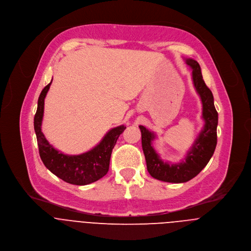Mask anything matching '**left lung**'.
I'll return each mask as SVG.
<instances>
[{
    "label": "left lung",
    "mask_w": 251,
    "mask_h": 251,
    "mask_svg": "<svg viewBox=\"0 0 251 251\" xmlns=\"http://www.w3.org/2000/svg\"><path fill=\"white\" fill-rule=\"evenodd\" d=\"M186 64L192 69V79L202 101V118L205 125L185 160L175 165L164 163L151 145L154 133L139 126L147 171L154 178L167 182H185L196 176L210 161L217 145L218 113L214 106L213 94L203 80L199 64L192 59H187Z\"/></svg>",
    "instance_id": "8db88e82"
}]
</instances>
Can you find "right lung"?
I'll use <instances>...</instances> for the list:
<instances>
[{"label":"right lung","instance_id":"obj_1","mask_svg":"<svg viewBox=\"0 0 251 251\" xmlns=\"http://www.w3.org/2000/svg\"><path fill=\"white\" fill-rule=\"evenodd\" d=\"M51 83L52 81L41 91L38 98L37 111L34 116V129L40 158L49 171L69 183L85 185L94 182L108 173L113 148L119 136L126 127L120 126L112 128L96 147L86 153L69 156L59 152L49 144L41 131L44 99Z\"/></svg>","mask_w":251,"mask_h":251}]
</instances>
